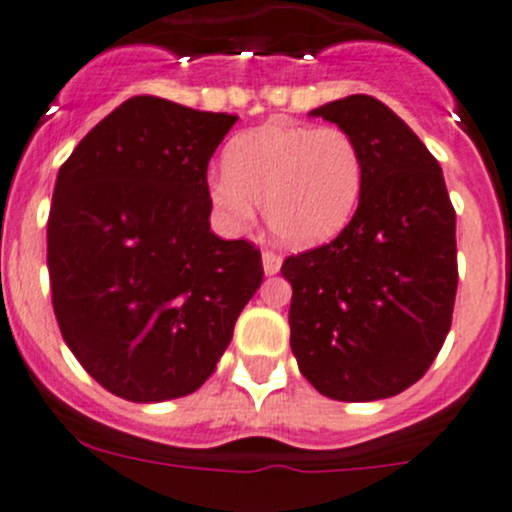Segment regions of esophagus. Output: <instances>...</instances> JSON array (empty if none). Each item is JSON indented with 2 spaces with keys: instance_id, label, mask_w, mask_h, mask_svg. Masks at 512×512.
<instances>
[{
  "instance_id": "obj_1",
  "label": "esophagus",
  "mask_w": 512,
  "mask_h": 512,
  "mask_svg": "<svg viewBox=\"0 0 512 512\" xmlns=\"http://www.w3.org/2000/svg\"><path fill=\"white\" fill-rule=\"evenodd\" d=\"M263 271H266V276H273V273H278L281 271V263H283V258L276 254V251H263Z\"/></svg>"
}]
</instances>
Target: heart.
Listing matches in <instances>:
<instances>
[{
  "instance_id": "heart-1",
  "label": "heart",
  "mask_w": 512,
  "mask_h": 512,
  "mask_svg": "<svg viewBox=\"0 0 512 512\" xmlns=\"http://www.w3.org/2000/svg\"><path fill=\"white\" fill-rule=\"evenodd\" d=\"M366 184L361 144L341 126L271 121L236 136L224 151V174L209 199L236 231L254 224V204L281 244L308 249L341 234Z\"/></svg>"
}]
</instances>
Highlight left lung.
Returning a JSON list of instances; mask_svg holds the SVG:
<instances>
[{
    "instance_id": "8db88e82",
    "label": "left lung",
    "mask_w": 512,
    "mask_h": 512,
    "mask_svg": "<svg viewBox=\"0 0 512 512\" xmlns=\"http://www.w3.org/2000/svg\"><path fill=\"white\" fill-rule=\"evenodd\" d=\"M361 144L366 184L346 229L283 261L291 348L333 401H381L423 378L458 291L455 209L443 171L401 116L366 94L311 111Z\"/></svg>"
}]
</instances>
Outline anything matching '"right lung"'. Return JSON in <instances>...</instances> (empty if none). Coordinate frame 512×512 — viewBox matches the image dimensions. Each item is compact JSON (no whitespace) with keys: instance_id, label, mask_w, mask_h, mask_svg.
Here are the masks:
<instances>
[{"instance_id":"add662e5","label":"right lung","mask_w":512,"mask_h":512,"mask_svg":"<svg viewBox=\"0 0 512 512\" xmlns=\"http://www.w3.org/2000/svg\"><path fill=\"white\" fill-rule=\"evenodd\" d=\"M234 114L131 96L62 164L47 221L59 331L134 403L194 393L263 281L261 251L211 231L206 169Z\"/></svg>"}]
</instances>
